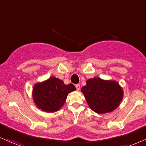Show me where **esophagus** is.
I'll return each mask as SVG.
<instances>
[{"mask_svg":"<svg viewBox=\"0 0 146 146\" xmlns=\"http://www.w3.org/2000/svg\"><path fill=\"white\" fill-rule=\"evenodd\" d=\"M75 88H76L77 90H80V84H76V85H75Z\"/></svg>","mask_w":146,"mask_h":146,"instance_id":"1","label":"esophagus"}]
</instances>
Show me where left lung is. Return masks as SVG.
Wrapping results in <instances>:
<instances>
[{"instance_id": "8db88e82", "label": "left lung", "mask_w": 146, "mask_h": 146, "mask_svg": "<svg viewBox=\"0 0 146 146\" xmlns=\"http://www.w3.org/2000/svg\"><path fill=\"white\" fill-rule=\"evenodd\" d=\"M88 104L97 113L113 111L120 104L124 92L116 81L94 78L86 81L81 89Z\"/></svg>"}]
</instances>
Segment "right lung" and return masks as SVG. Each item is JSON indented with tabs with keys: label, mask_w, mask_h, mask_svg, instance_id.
I'll return each instance as SVG.
<instances>
[{
	"label": "right lung",
	"mask_w": 146,
	"mask_h": 146,
	"mask_svg": "<svg viewBox=\"0 0 146 146\" xmlns=\"http://www.w3.org/2000/svg\"><path fill=\"white\" fill-rule=\"evenodd\" d=\"M75 90L72 84L66 85L62 80L51 77L35 84L32 92L33 101L42 111L55 112L64 105L68 93Z\"/></svg>",
	"instance_id": "1"
}]
</instances>
